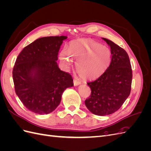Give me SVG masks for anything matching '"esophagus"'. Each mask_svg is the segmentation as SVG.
Wrapping results in <instances>:
<instances>
[{
  "mask_svg": "<svg viewBox=\"0 0 151 151\" xmlns=\"http://www.w3.org/2000/svg\"><path fill=\"white\" fill-rule=\"evenodd\" d=\"M81 84V83L80 81H77V80H74V85L75 86H79V85H80Z\"/></svg>",
  "mask_w": 151,
  "mask_h": 151,
  "instance_id": "1",
  "label": "esophagus"
}]
</instances>
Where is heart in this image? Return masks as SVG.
<instances>
[{"mask_svg":"<svg viewBox=\"0 0 151 151\" xmlns=\"http://www.w3.org/2000/svg\"><path fill=\"white\" fill-rule=\"evenodd\" d=\"M59 60L66 70L76 62V71L82 79L93 80L101 76L107 69L111 61V52L101 43L86 38L72 41L67 47V52L58 54Z\"/></svg>","mask_w":151,"mask_h":151,"instance_id":"1","label":"heart"}]
</instances>
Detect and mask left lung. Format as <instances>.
Instances as JSON below:
<instances>
[{
	"label": "left lung",
	"instance_id": "left-lung-1",
	"mask_svg": "<svg viewBox=\"0 0 151 151\" xmlns=\"http://www.w3.org/2000/svg\"><path fill=\"white\" fill-rule=\"evenodd\" d=\"M103 40L110 47L111 63L98 79L88 83L91 94L85 101L87 108L99 116L110 115L119 109L130 95L132 79L130 59L125 50L111 40Z\"/></svg>",
	"mask_w": 151,
	"mask_h": 151
}]
</instances>
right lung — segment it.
<instances>
[{"label": "right lung", "instance_id": "1", "mask_svg": "<svg viewBox=\"0 0 151 151\" xmlns=\"http://www.w3.org/2000/svg\"><path fill=\"white\" fill-rule=\"evenodd\" d=\"M67 36H47L36 40L22 50L13 68L15 91L29 111L40 115L52 112L62 93L74 86L70 74L60 70L58 53Z\"/></svg>", "mask_w": 151, "mask_h": 151}]
</instances>
